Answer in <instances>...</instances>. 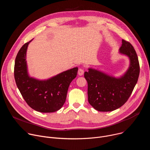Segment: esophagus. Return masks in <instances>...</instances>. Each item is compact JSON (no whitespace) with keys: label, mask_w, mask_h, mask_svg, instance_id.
Instances as JSON below:
<instances>
[{"label":"esophagus","mask_w":150,"mask_h":150,"mask_svg":"<svg viewBox=\"0 0 150 150\" xmlns=\"http://www.w3.org/2000/svg\"><path fill=\"white\" fill-rule=\"evenodd\" d=\"M83 72H84V71L82 68H79V70H78V74L79 76H82L83 74Z\"/></svg>","instance_id":"obj_1"}]
</instances>
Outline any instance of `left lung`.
<instances>
[{
  "label": "left lung",
  "mask_w": 150,
  "mask_h": 150,
  "mask_svg": "<svg viewBox=\"0 0 150 150\" xmlns=\"http://www.w3.org/2000/svg\"><path fill=\"white\" fill-rule=\"evenodd\" d=\"M119 53L129 58V65L120 76L115 77L92 68L85 72L88 82V100L99 112H111L122 106L128 100L137 83L139 65L137 53L130 42L122 40Z\"/></svg>",
  "instance_id": "8db88e82"
}]
</instances>
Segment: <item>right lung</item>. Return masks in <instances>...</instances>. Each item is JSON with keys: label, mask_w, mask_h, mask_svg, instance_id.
<instances>
[{"label": "right lung", "mask_w": 150, "mask_h": 150, "mask_svg": "<svg viewBox=\"0 0 150 150\" xmlns=\"http://www.w3.org/2000/svg\"><path fill=\"white\" fill-rule=\"evenodd\" d=\"M27 42L19 50L15 62L14 76L17 87L28 105L41 113L54 112L65 102L71 82L76 76L75 67L46 79L30 76L27 63Z\"/></svg>", "instance_id": "obj_1"}]
</instances>
